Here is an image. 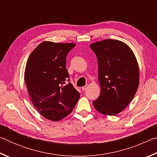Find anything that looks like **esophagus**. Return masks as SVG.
<instances>
[{
	"mask_svg": "<svg viewBox=\"0 0 157 157\" xmlns=\"http://www.w3.org/2000/svg\"><path fill=\"white\" fill-rule=\"evenodd\" d=\"M87 88H88V86H85L82 87V91H86V90L87 89Z\"/></svg>",
	"mask_w": 157,
	"mask_h": 157,
	"instance_id": "1",
	"label": "esophagus"
}]
</instances>
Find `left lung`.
I'll return each mask as SVG.
<instances>
[{
    "label": "left lung",
    "instance_id": "left-lung-1",
    "mask_svg": "<svg viewBox=\"0 0 157 157\" xmlns=\"http://www.w3.org/2000/svg\"><path fill=\"white\" fill-rule=\"evenodd\" d=\"M90 48L96 55L100 95L93 102L95 109L106 116H115L125 109L136 94L139 69L132 50L124 42L105 39Z\"/></svg>",
    "mask_w": 157,
    "mask_h": 157
}]
</instances>
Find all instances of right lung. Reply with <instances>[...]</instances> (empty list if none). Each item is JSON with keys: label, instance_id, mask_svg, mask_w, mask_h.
<instances>
[{"label": "right lung", "instance_id": "right-lung-1", "mask_svg": "<svg viewBox=\"0 0 157 157\" xmlns=\"http://www.w3.org/2000/svg\"><path fill=\"white\" fill-rule=\"evenodd\" d=\"M75 45L44 41L32 52L26 63L24 79L31 102L50 121L64 118L80 97L71 82L66 84L69 78L66 55Z\"/></svg>", "mask_w": 157, "mask_h": 157}]
</instances>
